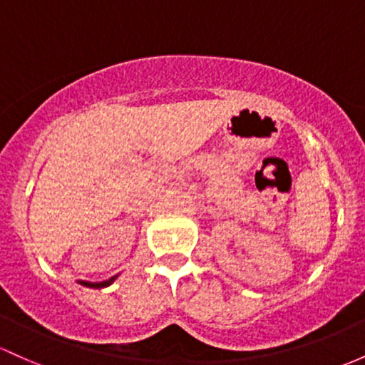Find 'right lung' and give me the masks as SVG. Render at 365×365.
<instances>
[{
  "instance_id": "1",
  "label": "right lung",
  "mask_w": 365,
  "mask_h": 365,
  "mask_svg": "<svg viewBox=\"0 0 365 365\" xmlns=\"http://www.w3.org/2000/svg\"><path fill=\"white\" fill-rule=\"evenodd\" d=\"M115 279H118V275H114V277L103 280V282H88V280H78V284H81V286H85V287H93V289H103V287L110 286V284L114 282Z\"/></svg>"
}]
</instances>
